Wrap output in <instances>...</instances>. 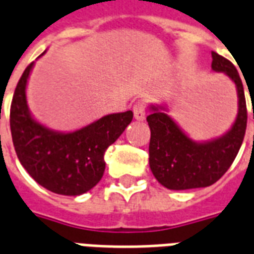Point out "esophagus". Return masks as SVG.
I'll use <instances>...</instances> for the list:
<instances>
[{
  "mask_svg": "<svg viewBox=\"0 0 254 254\" xmlns=\"http://www.w3.org/2000/svg\"><path fill=\"white\" fill-rule=\"evenodd\" d=\"M133 113H134L135 120H138V121L145 120V114H146V104H145V101L140 100V101L135 102L133 105Z\"/></svg>",
  "mask_w": 254,
  "mask_h": 254,
  "instance_id": "obj_1",
  "label": "esophagus"
}]
</instances>
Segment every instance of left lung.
Returning a JSON list of instances; mask_svg holds the SVG:
<instances>
[{
  "mask_svg": "<svg viewBox=\"0 0 254 254\" xmlns=\"http://www.w3.org/2000/svg\"><path fill=\"white\" fill-rule=\"evenodd\" d=\"M212 58L213 70L229 75L239 94V114L225 135L198 144L158 108L152 106V114L146 117L150 127L149 165L158 183L172 190L205 188L218 181L233 164L244 141L248 110L243 81L229 60L216 52H212Z\"/></svg>",
  "mask_w": 254,
  "mask_h": 254,
  "instance_id": "left-lung-1",
  "label": "left lung"
}]
</instances>
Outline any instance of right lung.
I'll use <instances>...</instances> for the list:
<instances>
[{
	"instance_id": "add662e5",
	"label": "right lung",
	"mask_w": 254,
	"mask_h": 254,
	"mask_svg": "<svg viewBox=\"0 0 254 254\" xmlns=\"http://www.w3.org/2000/svg\"><path fill=\"white\" fill-rule=\"evenodd\" d=\"M32 67L33 63L21 75L10 105V131L17 157L48 190L64 196L86 193L102 179L106 149L131 123L133 113L109 114L73 133L49 130L32 119L26 105L25 89Z\"/></svg>"
}]
</instances>
